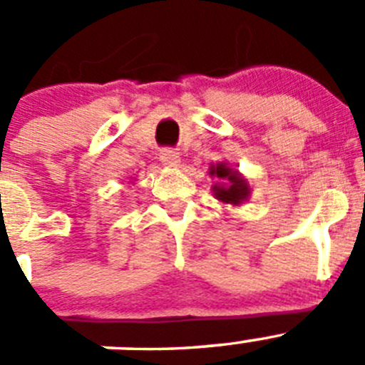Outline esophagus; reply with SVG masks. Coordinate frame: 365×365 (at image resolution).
Returning <instances> with one entry per match:
<instances>
[{
    "label": "esophagus",
    "mask_w": 365,
    "mask_h": 365,
    "mask_svg": "<svg viewBox=\"0 0 365 365\" xmlns=\"http://www.w3.org/2000/svg\"><path fill=\"white\" fill-rule=\"evenodd\" d=\"M160 158H162L163 165H167V167H180V163H182L180 153H176L175 149H163Z\"/></svg>",
    "instance_id": "34e87169"
}]
</instances>
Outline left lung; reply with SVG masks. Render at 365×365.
Segmentation results:
<instances>
[{"label": "left lung", "instance_id": "8db88e82", "mask_svg": "<svg viewBox=\"0 0 365 365\" xmlns=\"http://www.w3.org/2000/svg\"><path fill=\"white\" fill-rule=\"evenodd\" d=\"M209 176L216 180L210 190H212V196L217 202L240 207L241 203H247L250 198V183L237 169L230 167L229 162L210 163Z\"/></svg>", "mask_w": 365, "mask_h": 365}]
</instances>
